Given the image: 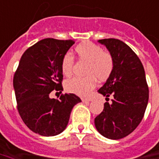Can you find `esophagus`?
<instances>
[{
	"instance_id": "obj_1",
	"label": "esophagus",
	"mask_w": 159,
	"mask_h": 159,
	"mask_svg": "<svg viewBox=\"0 0 159 159\" xmlns=\"http://www.w3.org/2000/svg\"><path fill=\"white\" fill-rule=\"evenodd\" d=\"M92 99L91 98H82V101L83 102H90Z\"/></svg>"
}]
</instances>
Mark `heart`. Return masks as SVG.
<instances>
[{
    "label": "heart",
    "instance_id": "1",
    "mask_svg": "<svg viewBox=\"0 0 159 159\" xmlns=\"http://www.w3.org/2000/svg\"><path fill=\"white\" fill-rule=\"evenodd\" d=\"M76 53L81 60L88 61L86 77H75L66 82V89L69 93L78 96H88L97 84V77L100 81H106L111 76L114 61L112 55L103 52L98 45L93 42L80 43L75 48ZM74 57L71 53H66L61 58V68L64 76L70 77L73 72Z\"/></svg>",
    "mask_w": 159,
    "mask_h": 159
}]
</instances>
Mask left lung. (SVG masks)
Wrapping results in <instances>:
<instances>
[{
    "label": "left lung",
    "instance_id": "8db88e82",
    "mask_svg": "<svg viewBox=\"0 0 159 159\" xmlns=\"http://www.w3.org/2000/svg\"><path fill=\"white\" fill-rule=\"evenodd\" d=\"M112 55L114 67L98 93L112 97L104 103L103 111L94 120L96 128L107 139H123L141 123L148 102L145 71L141 61L128 45L114 38L102 39Z\"/></svg>",
    "mask_w": 159,
    "mask_h": 159
}]
</instances>
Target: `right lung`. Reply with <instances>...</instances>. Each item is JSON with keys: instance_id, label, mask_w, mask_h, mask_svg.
Instances as JSON below:
<instances>
[{"instance_id": "add662e5", "label": "right lung", "mask_w": 159, "mask_h": 159, "mask_svg": "<svg viewBox=\"0 0 159 159\" xmlns=\"http://www.w3.org/2000/svg\"><path fill=\"white\" fill-rule=\"evenodd\" d=\"M73 40L46 38L29 47L20 57L13 77L19 114L32 132L56 136L67 126L73 107L81 99L73 93L51 98L53 90H63L61 61Z\"/></svg>"}]
</instances>
